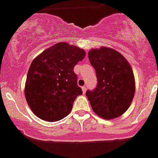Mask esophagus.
Here are the masks:
<instances>
[{
    "label": "esophagus",
    "instance_id": "1",
    "mask_svg": "<svg viewBox=\"0 0 158 158\" xmlns=\"http://www.w3.org/2000/svg\"><path fill=\"white\" fill-rule=\"evenodd\" d=\"M82 90H83V94H85L86 91H87V87H82Z\"/></svg>",
    "mask_w": 158,
    "mask_h": 158
}]
</instances>
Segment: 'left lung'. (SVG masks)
<instances>
[{
  "mask_svg": "<svg viewBox=\"0 0 158 158\" xmlns=\"http://www.w3.org/2000/svg\"><path fill=\"white\" fill-rule=\"evenodd\" d=\"M88 58L97 77L96 87L86 92L92 110L106 120L119 117L134 97L135 79L130 64L120 53L105 46L90 50Z\"/></svg>",
  "mask_w": 158,
  "mask_h": 158,
  "instance_id": "8db88e82",
  "label": "left lung"
}]
</instances>
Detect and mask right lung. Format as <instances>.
Returning a JSON list of instances; mask_svg holds the SVG:
<instances>
[{
  "instance_id": "1",
  "label": "right lung",
  "mask_w": 158,
  "mask_h": 158,
  "mask_svg": "<svg viewBox=\"0 0 158 158\" xmlns=\"http://www.w3.org/2000/svg\"><path fill=\"white\" fill-rule=\"evenodd\" d=\"M85 51L59 42L33 60L28 71L25 95L30 109L46 121H58L68 115L77 96L82 95L73 69Z\"/></svg>"
}]
</instances>
